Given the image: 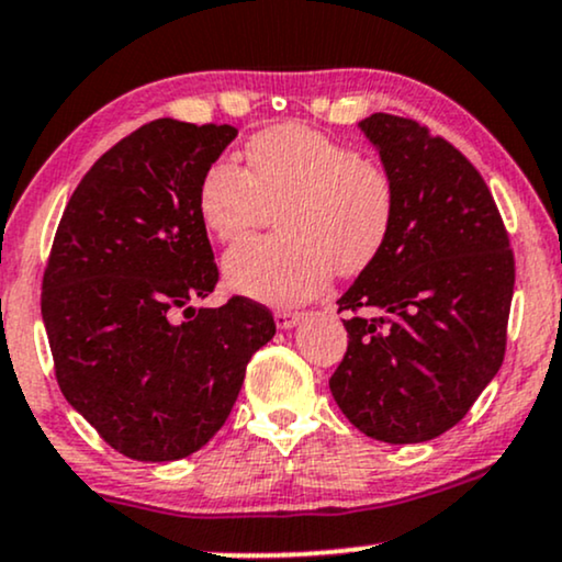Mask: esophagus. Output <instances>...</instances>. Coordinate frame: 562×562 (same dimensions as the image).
I'll use <instances>...</instances> for the list:
<instances>
[{"label": "esophagus", "mask_w": 562, "mask_h": 562, "mask_svg": "<svg viewBox=\"0 0 562 562\" xmlns=\"http://www.w3.org/2000/svg\"><path fill=\"white\" fill-rule=\"evenodd\" d=\"M303 318V314L301 311H285V308H280V311H274V324H277V329H293V326L301 322Z\"/></svg>", "instance_id": "esophagus-1"}]
</instances>
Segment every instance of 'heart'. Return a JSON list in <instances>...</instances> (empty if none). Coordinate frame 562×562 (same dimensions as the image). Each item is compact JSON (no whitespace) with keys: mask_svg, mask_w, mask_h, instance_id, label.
<instances>
[{"mask_svg":"<svg viewBox=\"0 0 562 562\" xmlns=\"http://www.w3.org/2000/svg\"><path fill=\"white\" fill-rule=\"evenodd\" d=\"M202 225L233 244L280 210L282 238L246 240L225 257V280L261 303H303L334 272L368 269L394 225L396 191L379 162L303 124H277L246 145V168L215 160L196 191Z\"/></svg>","mask_w":562,"mask_h":562,"instance_id":"obj_1","label":"heart"}]
</instances>
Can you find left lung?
I'll return each instance as SVG.
<instances>
[{
    "label": "left lung",
    "instance_id": "1",
    "mask_svg": "<svg viewBox=\"0 0 562 562\" xmlns=\"http://www.w3.org/2000/svg\"><path fill=\"white\" fill-rule=\"evenodd\" d=\"M358 126L392 176L396 212L383 251L337 301L355 316L329 389L366 436L423 443L498 373L514 251L487 183L451 142L392 113Z\"/></svg>",
    "mask_w": 562,
    "mask_h": 562
}]
</instances>
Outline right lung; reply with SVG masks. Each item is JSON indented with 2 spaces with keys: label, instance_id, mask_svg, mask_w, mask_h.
Listing matches in <instances>:
<instances>
[{
  "label": "right lung",
  "instance_id": "right-lung-1",
  "mask_svg": "<svg viewBox=\"0 0 562 562\" xmlns=\"http://www.w3.org/2000/svg\"><path fill=\"white\" fill-rule=\"evenodd\" d=\"M236 134L176 119L139 126L85 173L56 228L41 293L56 381L130 459L202 449L274 337L269 308L248 297L191 305L217 285L199 181Z\"/></svg>",
  "mask_w": 562,
  "mask_h": 562
}]
</instances>
